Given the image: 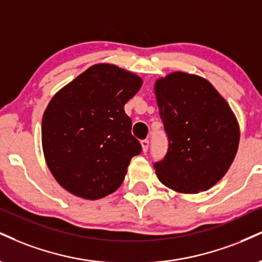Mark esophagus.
<instances>
[{
	"mask_svg": "<svg viewBox=\"0 0 262 262\" xmlns=\"http://www.w3.org/2000/svg\"><path fill=\"white\" fill-rule=\"evenodd\" d=\"M141 147H143V152H146L147 149H149V140L145 139L141 141Z\"/></svg>",
	"mask_w": 262,
	"mask_h": 262,
	"instance_id": "obj_1",
	"label": "esophagus"
}]
</instances>
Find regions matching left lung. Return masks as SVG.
I'll return each mask as SVG.
<instances>
[{"label":"left lung","mask_w":262,"mask_h":262,"mask_svg":"<svg viewBox=\"0 0 262 262\" xmlns=\"http://www.w3.org/2000/svg\"><path fill=\"white\" fill-rule=\"evenodd\" d=\"M168 151L156 162L159 181L182 194H198L226 174L241 130L227 101L203 77L173 72L155 83Z\"/></svg>","instance_id":"8db88e82"}]
</instances>
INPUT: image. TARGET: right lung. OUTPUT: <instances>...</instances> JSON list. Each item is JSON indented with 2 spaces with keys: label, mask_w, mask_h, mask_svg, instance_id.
Listing matches in <instances>:
<instances>
[{
  "label": "right lung",
  "mask_w": 262,
  "mask_h": 262,
  "mask_svg": "<svg viewBox=\"0 0 262 262\" xmlns=\"http://www.w3.org/2000/svg\"><path fill=\"white\" fill-rule=\"evenodd\" d=\"M141 85L137 74L99 63L55 94L43 112L41 140L62 188L97 200L121 187L132 157L141 152L124 112Z\"/></svg>",
  "instance_id": "obj_1"
}]
</instances>
